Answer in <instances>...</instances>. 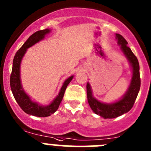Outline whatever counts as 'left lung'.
<instances>
[{
	"label": "left lung",
	"instance_id": "1",
	"mask_svg": "<svg viewBox=\"0 0 151 151\" xmlns=\"http://www.w3.org/2000/svg\"><path fill=\"white\" fill-rule=\"evenodd\" d=\"M116 39L118 45L130 63L132 67V78L130 85L126 93L122 98L116 102L106 104L98 101L92 94L91 85L87 83V97L88 101L92 110L96 115L106 118H115L129 112L135 102L138 93L140 89V76H139V65L137 58L132 52V50L127 46L128 42L121 34L116 33Z\"/></svg>",
	"mask_w": 151,
	"mask_h": 151
}]
</instances>
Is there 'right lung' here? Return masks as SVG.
Segmentation results:
<instances>
[{
	"instance_id": "obj_1",
	"label": "right lung",
	"mask_w": 151,
	"mask_h": 151,
	"mask_svg": "<svg viewBox=\"0 0 151 151\" xmlns=\"http://www.w3.org/2000/svg\"><path fill=\"white\" fill-rule=\"evenodd\" d=\"M50 32L49 29L39 30L35 32L27 39L24 45L20 47L15 54L13 60V66L10 77V85L12 93L15 100L20 106L21 109L29 115H34L36 117H47L54 113L59 107L60 102L63 99L65 91L70 82L73 79L74 76H71L65 80L62 85L60 91L56 98L49 105L42 106L38 103L34 102L30 99L29 96L24 91L21 84L20 80V64L24 55L27 51V49L30 47L35 44L42 40L45 36Z\"/></svg>"
}]
</instances>
